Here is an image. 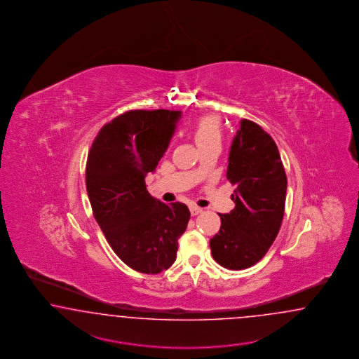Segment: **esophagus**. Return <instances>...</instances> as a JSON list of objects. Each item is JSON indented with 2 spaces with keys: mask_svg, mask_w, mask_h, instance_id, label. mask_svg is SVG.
Segmentation results:
<instances>
[{
  "mask_svg": "<svg viewBox=\"0 0 359 359\" xmlns=\"http://www.w3.org/2000/svg\"><path fill=\"white\" fill-rule=\"evenodd\" d=\"M189 210H191V214H192V215H197V214L203 213V209H201V208H198V206H196V205H191V206H189Z\"/></svg>",
  "mask_w": 359,
  "mask_h": 359,
  "instance_id": "1",
  "label": "esophagus"
}]
</instances>
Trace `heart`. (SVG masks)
<instances>
[{
  "mask_svg": "<svg viewBox=\"0 0 359 359\" xmlns=\"http://www.w3.org/2000/svg\"><path fill=\"white\" fill-rule=\"evenodd\" d=\"M194 138L200 147L221 141V123L215 116H204L194 126Z\"/></svg>",
  "mask_w": 359,
  "mask_h": 359,
  "instance_id": "b5f03b06",
  "label": "heart"
}]
</instances>
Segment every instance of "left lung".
Here are the masks:
<instances>
[{
  "label": "left lung",
  "mask_w": 359,
  "mask_h": 359,
  "mask_svg": "<svg viewBox=\"0 0 359 359\" xmlns=\"http://www.w3.org/2000/svg\"><path fill=\"white\" fill-rule=\"evenodd\" d=\"M227 179L235 185V208L219 214L221 229L210 239L215 262L242 271L260 262L280 231L287 179L278 147L262 126L243 118L233 137Z\"/></svg>",
  "instance_id": "obj_1"
}]
</instances>
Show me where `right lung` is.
Returning <instances> with one entry per match:
<instances>
[{"label":"right lung","instance_id":"right-lung-1","mask_svg":"<svg viewBox=\"0 0 359 359\" xmlns=\"http://www.w3.org/2000/svg\"><path fill=\"white\" fill-rule=\"evenodd\" d=\"M180 111L135 109L103 126L88 151L86 189L93 213L114 252L135 271L168 269L189 221L182 203L165 204L147 192L170 145Z\"/></svg>","mask_w":359,"mask_h":359}]
</instances>
